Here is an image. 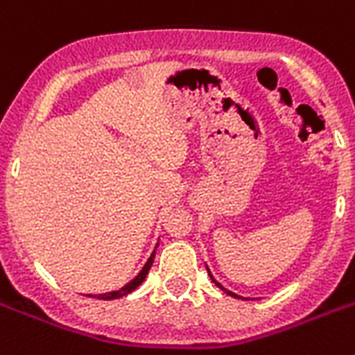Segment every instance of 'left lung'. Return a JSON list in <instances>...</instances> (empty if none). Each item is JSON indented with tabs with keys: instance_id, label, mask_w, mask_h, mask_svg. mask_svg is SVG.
<instances>
[{
	"instance_id": "obj_1",
	"label": "left lung",
	"mask_w": 355,
	"mask_h": 355,
	"mask_svg": "<svg viewBox=\"0 0 355 355\" xmlns=\"http://www.w3.org/2000/svg\"><path fill=\"white\" fill-rule=\"evenodd\" d=\"M206 270H207V275H209V277H211V281H213V282H215V284H217V286H218V288H220V290H224V292H226V293H227V295H232V297H237V299H246V297H241V295H237V293H233V292H230V290H226V288H224V286H223V284H220V282H218V281H217V279L213 277V275H211V272H209V268H207V266H206Z\"/></svg>"
}]
</instances>
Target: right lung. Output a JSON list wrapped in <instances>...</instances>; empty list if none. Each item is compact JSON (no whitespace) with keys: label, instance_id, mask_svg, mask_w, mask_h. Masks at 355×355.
<instances>
[{"label":"right lung","instance_id":"obj_1","mask_svg":"<svg viewBox=\"0 0 355 355\" xmlns=\"http://www.w3.org/2000/svg\"><path fill=\"white\" fill-rule=\"evenodd\" d=\"M157 248H158V244L155 246V250H153V253L149 255V259L146 261V264L142 266V270L138 272L137 277L131 279V281H129L125 286H122L120 290H114V292L100 293V295H89V297H96V299H103V301H111V299H120V297H123V295H128V293L135 292V290H137V288L142 284L144 279L148 277L149 270H151V266H153V261H155V253H157Z\"/></svg>","mask_w":355,"mask_h":355}]
</instances>
